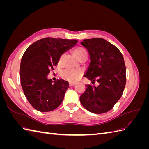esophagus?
<instances>
[{
	"label": "esophagus",
	"mask_w": 149,
	"mask_h": 149,
	"mask_svg": "<svg viewBox=\"0 0 149 149\" xmlns=\"http://www.w3.org/2000/svg\"><path fill=\"white\" fill-rule=\"evenodd\" d=\"M74 85H75L74 83H71V82L69 83V86H74Z\"/></svg>",
	"instance_id": "34e87169"
}]
</instances>
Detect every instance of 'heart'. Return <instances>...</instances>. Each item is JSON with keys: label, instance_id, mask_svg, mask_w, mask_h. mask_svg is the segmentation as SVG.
Wrapping results in <instances>:
<instances>
[{"label": "heart", "instance_id": "obj_1", "mask_svg": "<svg viewBox=\"0 0 149 149\" xmlns=\"http://www.w3.org/2000/svg\"><path fill=\"white\" fill-rule=\"evenodd\" d=\"M86 53L85 49L83 48H76L73 52V55L75 58H78L83 54ZM61 60H60V62ZM83 75V71L79 69H66L61 72V77L68 81L76 82L78 81Z\"/></svg>", "mask_w": 149, "mask_h": 149}]
</instances>
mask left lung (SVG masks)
<instances>
[{
  "label": "left lung",
  "instance_id": "8db88e82",
  "mask_svg": "<svg viewBox=\"0 0 149 149\" xmlns=\"http://www.w3.org/2000/svg\"><path fill=\"white\" fill-rule=\"evenodd\" d=\"M81 44L90 57L84 77L100 84L97 87L86 85L80 102L93 113H105L113 108L124 91L126 69L123 56L118 48L103 38L86 39Z\"/></svg>",
  "mask_w": 149,
  "mask_h": 149
}]
</instances>
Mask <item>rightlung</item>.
Instances as JSON below:
<instances>
[{"label": "right lung", "mask_w": 149, "mask_h": 149, "mask_svg": "<svg viewBox=\"0 0 149 149\" xmlns=\"http://www.w3.org/2000/svg\"><path fill=\"white\" fill-rule=\"evenodd\" d=\"M78 43L76 40L45 38L26 49L20 68V82L25 97L36 110L49 112L59 106L68 88L61 79L52 83L47 74L61 56Z\"/></svg>", "instance_id": "obj_1"}]
</instances>
